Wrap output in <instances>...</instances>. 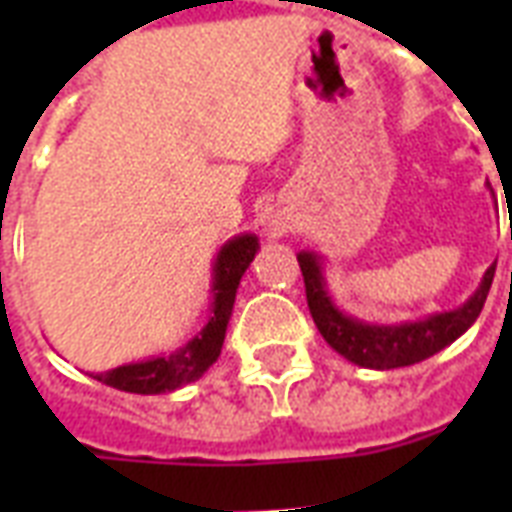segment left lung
<instances>
[{
  "instance_id": "1",
  "label": "left lung",
  "mask_w": 512,
  "mask_h": 512,
  "mask_svg": "<svg viewBox=\"0 0 512 512\" xmlns=\"http://www.w3.org/2000/svg\"><path fill=\"white\" fill-rule=\"evenodd\" d=\"M300 271L305 281V297L308 308L319 327L321 337L332 348L345 356L348 361L366 369H398V366H412L417 361H425L446 345H452L460 335H465L478 313L484 308L486 295L492 289L494 268L497 263L489 265V271L481 279V287L470 295L465 305L457 311L433 313L422 321H406V324H366L345 313L332 303L327 292V281L321 273V257L316 252H300L297 255Z\"/></svg>"
}]
</instances>
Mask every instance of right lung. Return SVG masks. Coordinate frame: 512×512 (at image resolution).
I'll return each instance as SVG.
<instances>
[{
	"label": "right lung",
	"instance_id": "1",
	"mask_svg": "<svg viewBox=\"0 0 512 512\" xmlns=\"http://www.w3.org/2000/svg\"><path fill=\"white\" fill-rule=\"evenodd\" d=\"M257 247L260 244H257L255 233H241V236H233L217 252V260L212 265L209 321L199 335L188 340V345H183L170 356H156L138 361V364L116 366V369L92 374V377L103 385H111V388L124 390V393H140V396L172 393L188 382L199 380L223 350L225 329H228V319H231L233 303H236V289H239V281L249 263L255 260Z\"/></svg>",
	"mask_w": 512,
	"mask_h": 512
}]
</instances>
